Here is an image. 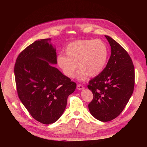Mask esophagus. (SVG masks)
Here are the masks:
<instances>
[{
    "label": "esophagus",
    "mask_w": 147,
    "mask_h": 147,
    "mask_svg": "<svg viewBox=\"0 0 147 147\" xmlns=\"http://www.w3.org/2000/svg\"><path fill=\"white\" fill-rule=\"evenodd\" d=\"M84 88V87L83 85H82V84H78L77 85V89L78 90H82Z\"/></svg>",
    "instance_id": "esophagus-1"
}]
</instances>
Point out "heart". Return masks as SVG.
<instances>
[{"label":"heart","mask_w":147,"mask_h":147,"mask_svg":"<svg viewBox=\"0 0 147 147\" xmlns=\"http://www.w3.org/2000/svg\"><path fill=\"white\" fill-rule=\"evenodd\" d=\"M65 55L57 58L60 68L66 77H74L77 66V78L84 81L96 77L103 70L109 56L108 48L100 40H78L71 42L65 48Z\"/></svg>","instance_id":"obj_1"}]
</instances>
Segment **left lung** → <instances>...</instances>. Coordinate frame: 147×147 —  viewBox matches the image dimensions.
Masks as SVG:
<instances>
[{"mask_svg": "<svg viewBox=\"0 0 147 147\" xmlns=\"http://www.w3.org/2000/svg\"><path fill=\"white\" fill-rule=\"evenodd\" d=\"M111 47V55L105 69L89 82L93 94L88 104L91 114L100 121H109L122 112L134 88L135 72L127 52L112 38L105 35Z\"/></svg>", "mask_w": 147, "mask_h": 147, "instance_id": "left-lung-1", "label": "left lung"}]
</instances>
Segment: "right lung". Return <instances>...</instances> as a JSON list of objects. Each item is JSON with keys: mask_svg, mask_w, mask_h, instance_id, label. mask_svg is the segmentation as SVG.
Instances as JSON below:
<instances>
[{"mask_svg": "<svg viewBox=\"0 0 147 147\" xmlns=\"http://www.w3.org/2000/svg\"><path fill=\"white\" fill-rule=\"evenodd\" d=\"M50 41L36 40L26 48L18 56L14 69L20 100L31 116L45 124L55 123L61 117L68 96L77 86L51 65L57 64V56Z\"/></svg>", "mask_w": 147, "mask_h": 147, "instance_id": "add662e5", "label": "right lung"}]
</instances>
